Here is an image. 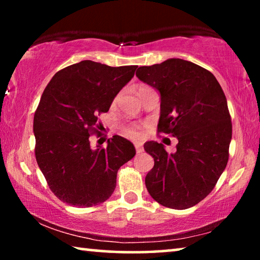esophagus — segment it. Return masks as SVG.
I'll return each mask as SVG.
<instances>
[{
  "mask_svg": "<svg viewBox=\"0 0 260 260\" xmlns=\"http://www.w3.org/2000/svg\"><path fill=\"white\" fill-rule=\"evenodd\" d=\"M135 150H136V153H139V155H140V153L143 152V148L140 143H136L135 144Z\"/></svg>",
  "mask_w": 260,
  "mask_h": 260,
  "instance_id": "34e87169",
  "label": "esophagus"
}]
</instances>
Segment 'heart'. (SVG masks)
Instances as JSON below:
<instances>
[{
  "label": "heart",
  "mask_w": 260,
  "mask_h": 260,
  "mask_svg": "<svg viewBox=\"0 0 260 260\" xmlns=\"http://www.w3.org/2000/svg\"><path fill=\"white\" fill-rule=\"evenodd\" d=\"M149 89H151V88L148 87V86H141L139 88V95L142 94L143 91L149 90ZM117 100H118V98L114 99V102H116ZM122 134L127 136V138H129V139H138V138H140V129L136 126H132V125L126 126V127H124V128H122Z\"/></svg>",
  "instance_id": "obj_1"
}]
</instances>
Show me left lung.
<instances>
[{
	"label": "left lung",
	"instance_id": "left-lung-1",
	"mask_svg": "<svg viewBox=\"0 0 260 260\" xmlns=\"http://www.w3.org/2000/svg\"><path fill=\"white\" fill-rule=\"evenodd\" d=\"M136 77L160 93L157 132L179 141L171 155L161 143L144 144L155 160L146 177L148 191L166 208H191L212 191L230 157L226 96L212 73L180 58L141 67Z\"/></svg>",
	"mask_w": 260,
	"mask_h": 260
}]
</instances>
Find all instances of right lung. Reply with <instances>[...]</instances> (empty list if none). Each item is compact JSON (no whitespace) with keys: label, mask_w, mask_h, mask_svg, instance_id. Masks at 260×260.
Segmentation results:
<instances>
[{"label":"right lung","mask_w":260,"mask_h":260,"mask_svg":"<svg viewBox=\"0 0 260 260\" xmlns=\"http://www.w3.org/2000/svg\"><path fill=\"white\" fill-rule=\"evenodd\" d=\"M136 68L82 60L61 69L43 90L33 121L35 158L50 190L64 203H103L116 188L118 170L135 156L133 143L121 136L108 139L105 148L91 147L90 136L99 138V116L109 111Z\"/></svg>","instance_id":"add662e5"}]
</instances>
